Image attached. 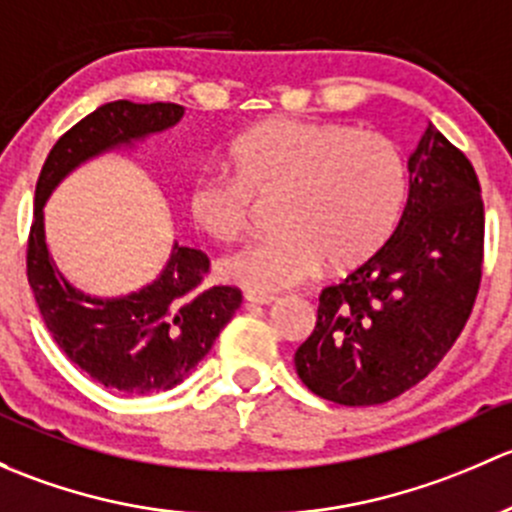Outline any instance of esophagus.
<instances>
[{"label": "esophagus", "mask_w": 512, "mask_h": 512, "mask_svg": "<svg viewBox=\"0 0 512 512\" xmlns=\"http://www.w3.org/2000/svg\"><path fill=\"white\" fill-rule=\"evenodd\" d=\"M276 300V295L273 293H256V291H249L246 293V303H254V305H268Z\"/></svg>", "instance_id": "1"}]
</instances>
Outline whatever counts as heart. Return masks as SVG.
<instances>
[{"label": "heart", "mask_w": 512, "mask_h": 512, "mask_svg": "<svg viewBox=\"0 0 512 512\" xmlns=\"http://www.w3.org/2000/svg\"><path fill=\"white\" fill-rule=\"evenodd\" d=\"M231 175H199L187 212L214 241L249 231L254 202L276 197V234L221 261V276L258 293L283 291L313 276L370 258L402 217L407 157L382 133L330 120L268 118L229 147Z\"/></svg>", "instance_id": "b5f03b06"}]
</instances>
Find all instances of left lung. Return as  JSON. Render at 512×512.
Returning a JSON list of instances; mask_svg holds the SVG:
<instances>
[{"mask_svg": "<svg viewBox=\"0 0 512 512\" xmlns=\"http://www.w3.org/2000/svg\"><path fill=\"white\" fill-rule=\"evenodd\" d=\"M481 184L468 157L429 125L409 157L397 229L320 293L318 323L295 352L305 387L372 407L426 377L461 335L483 276Z\"/></svg>", "mask_w": 512, "mask_h": 512, "instance_id": "left-lung-1", "label": "left lung"}]
</instances>
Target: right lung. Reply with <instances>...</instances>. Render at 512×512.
Wrapping results in <instances>:
<instances>
[{
  "instance_id": "right-lung-1",
  "label": "right lung",
  "mask_w": 512,
  "mask_h": 512,
  "mask_svg": "<svg viewBox=\"0 0 512 512\" xmlns=\"http://www.w3.org/2000/svg\"><path fill=\"white\" fill-rule=\"evenodd\" d=\"M177 103L100 105L56 140L41 167L34 219L26 241V278L46 328L63 355L93 382L123 394H152L177 387L212 350L239 310L234 286H204L207 254L175 246L155 283L115 300L78 293L56 271L44 241V202L51 189L88 157L172 128L182 118Z\"/></svg>"
}]
</instances>
